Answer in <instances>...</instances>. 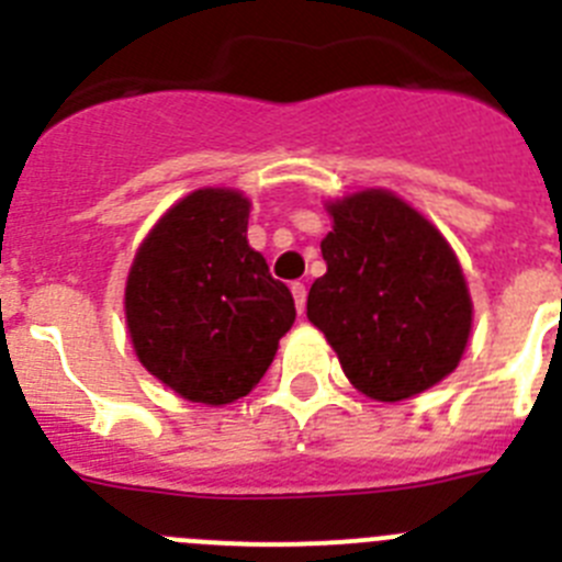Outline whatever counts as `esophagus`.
<instances>
[{
  "label": "esophagus",
  "instance_id": "34e87169",
  "mask_svg": "<svg viewBox=\"0 0 562 562\" xmlns=\"http://www.w3.org/2000/svg\"><path fill=\"white\" fill-rule=\"evenodd\" d=\"M292 297H295L297 315H304V310H306V286L301 284V281H295V284H292Z\"/></svg>",
  "mask_w": 562,
  "mask_h": 562
}]
</instances>
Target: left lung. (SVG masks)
Returning a JSON list of instances; mask_svg holds the SVG:
<instances>
[{
    "mask_svg": "<svg viewBox=\"0 0 562 562\" xmlns=\"http://www.w3.org/2000/svg\"><path fill=\"white\" fill-rule=\"evenodd\" d=\"M326 276L306 317L360 394L402 402L453 374L473 331V301L448 238L385 188L326 202Z\"/></svg>",
    "mask_w": 562,
    "mask_h": 562,
    "instance_id": "left-lung-1",
    "label": "left lung"
}]
</instances>
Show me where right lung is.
I'll return each mask as SVG.
<instances>
[{
	"mask_svg": "<svg viewBox=\"0 0 562 562\" xmlns=\"http://www.w3.org/2000/svg\"><path fill=\"white\" fill-rule=\"evenodd\" d=\"M250 200L200 188L162 213L126 278V329L143 369L188 402L231 405L270 369L295 301L247 245Z\"/></svg>",
	"mask_w": 562,
	"mask_h": 562,
	"instance_id": "1",
	"label": "right lung"
}]
</instances>
